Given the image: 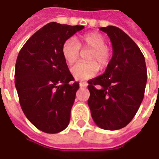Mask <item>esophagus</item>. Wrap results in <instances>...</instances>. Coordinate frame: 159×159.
I'll list each match as a JSON object with an SVG mask.
<instances>
[{"mask_svg": "<svg viewBox=\"0 0 159 159\" xmlns=\"http://www.w3.org/2000/svg\"><path fill=\"white\" fill-rule=\"evenodd\" d=\"M80 87H87V86H88V83H87V82H80Z\"/></svg>", "mask_w": 159, "mask_h": 159, "instance_id": "obj_1", "label": "esophagus"}]
</instances>
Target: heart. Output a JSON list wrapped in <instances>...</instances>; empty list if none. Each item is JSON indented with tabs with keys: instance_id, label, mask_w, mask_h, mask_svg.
Masks as SVG:
<instances>
[{
	"instance_id": "1",
	"label": "heart",
	"mask_w": 159,
	"mask_h": 159,
	"mask_svg": "<svg viewBox=\"0 0 159 159\" xmlns=\"http://www.w3.org/2000/svg\"><path fill=\"white\" fill-rule=\"evenodd\" d=\"M80 47L90 48L86 63H78L71 68V74L76 80H84L93 78L99 70L107 67L111 60V52L107 46V39L99 33H89L81 36L80 42L75 38L66 39L62 46V54L67 64H73L78 60ZM99 65L98 66V64Z\"/></svg>"
}]
</instances>
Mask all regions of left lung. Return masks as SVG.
I'll return each mask as SVG.
<instances>
[{
	"instance_id": "left-lung-1",
	"label": "left lung",
	"mask_w": 159,
	"mask_h": 159,
	"mask_svg": "<svg viewBox=\"0 0 159 159\" xmlns=\"http://www.w3.org/2000/svg\"><path fill=\"white\" fill-rule=\"evenodd\" d=\"M111 42L113 54L103 75L88 81L91 116L102 129L126 126L138 112L147 84L145 58L129 36L114 26L101 27Z\"/></svg>"
}]
</instances>
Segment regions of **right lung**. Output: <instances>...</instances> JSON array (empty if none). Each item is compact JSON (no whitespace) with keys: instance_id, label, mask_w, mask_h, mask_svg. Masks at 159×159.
Masks as SVG:
<instances>
[{"instance_id":"1","label":"right lung","mask_w":159,"mask_h":159,"mask_svg":"<svg viewBox=\"0 0 159 159\" xmlns=\"http://www.w3.org/2000/svg\"><path fill=\"white\" fill-rule=\"evenodd\" d=\"M50 22L36 32L19 52L15 85L21 110L42 132L58 133L66 128L78 82L62 54L64 41L84 28Z\"/></svg>"}]
</instances>
